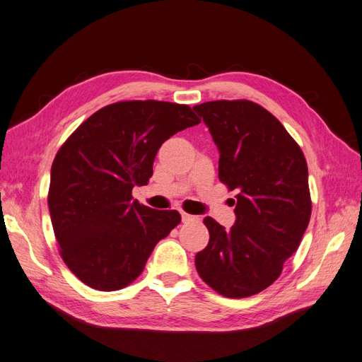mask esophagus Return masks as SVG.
Returning a JSON list of instances; mask_svg holds the SVG:
<instances>
[{"mask_svg":"<svg viewBox=\"0 0 362 362\" xmlns=\"http://www.w3.org/2000/svg\"><path fill=\"white\" fill-rule=\"evenodd\" d=\"M180 215H182V221H189V220H194L195 216L194 215H191V214H187V212H183V211H180Z\"/></svg>","mask_w":362,"mask_h":362,"instance_id":"34e87169","label":"esophagus"}]
</instances>
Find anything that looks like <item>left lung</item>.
I'll list each match as a JSON object with an SVG mask.
<instances>
[{"instance_id":"8db88e82","label":"left lung","mask_w":362,"mask_h":362,"mask_svg":"<svg viewBox=\"0 0 362 362\" xmlns=\"http://www.w3.org/2000/svg\"><path fill=\"white\" fill-rule=\"evenodd\" d=\"M220 153L218 177L236 189L235 224L226 230L211 216L206 249L195 268L212 290L243 298L281 276L311 218L308 165L276 117L249 100L194 106Z\"/></svg>"}]
</instances>
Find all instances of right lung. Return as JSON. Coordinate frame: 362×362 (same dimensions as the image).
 Instances as JSON below:
<instances>
[{"instance_id": "right-lung-1", "label": "right lung", "mask_w": 362, "mask_h": 362, "mask_svg": "<svg viewBox=\"0 0 362 362\" xmlns=\"http://www.w3.org/2000/svg\"><path fill=\"white\" fill-rule=\"evenodd\" d=\"M189 106L119 101L97 110L57 151L48 208L60 255L81 282L117 291L142 273L154 245L180 223L177 211L133 200L162 144L199 124Z\"/></svg>"}]
</instances>
